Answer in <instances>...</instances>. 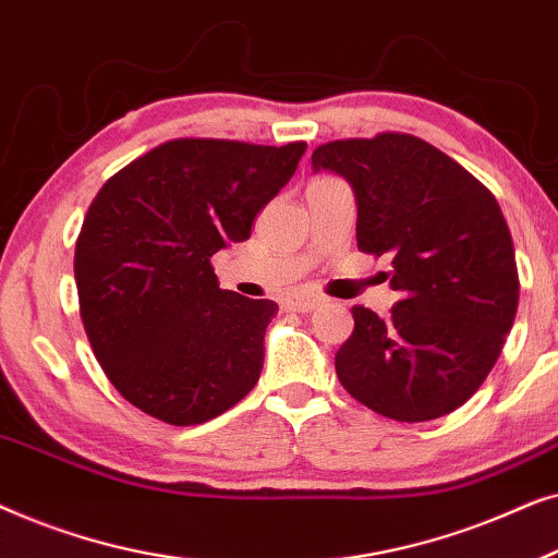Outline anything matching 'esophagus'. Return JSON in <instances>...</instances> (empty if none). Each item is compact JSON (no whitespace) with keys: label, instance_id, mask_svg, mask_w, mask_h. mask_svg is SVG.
<instances>
[{"label":"esophagus","instance_id":"obj_1","mask_svg":"<svg viewBox=\"0 0 558 558\" xmlns=\"http://www.w3.org/2000/svg\"><path fill=\"white\" fill-rule=\"evenodd\" d=\"M284 304H287L289 310H294V312H312V310L319 307V296L304 294V292H294V294L287 296Z\"/></svg>","mask_w":558,"mask_h":558}]
</instances>
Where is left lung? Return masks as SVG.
<instances>
[{
  "label": "left lung",
  "instance_id": "1",
  "mask_svg": "<svg viewBox=\"0 0 558 558\" xmlns=\"http://www.w3.org/2000/svg\"><path fill=\"white\" fill-rule=\"evenodd\" d=\"M312 167L345 178L357 201V248L391 258V315L353 307L335 355L345 391L396 422H429L483 386L518 310L515 248L495 195L418 136L335 140Z\"/></svg>",
  "mask_w": 558,
  "mask_h": 558
}]
</instances>
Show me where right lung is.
I'll return each instance as SVG.
<instances>
[{"label": "right lung", "instance_id": "add662e5", "mask_svg": "<svg viewBox=\"0 0 558 558\" xmlns=\"http://www.w3.org/2000/svg\"><path fill=\"white\" fill-rule=\"evenodd\" d=\"M304 149L172 140L98 190L75 241V287L96 361L132 407L193 426L256 386L279 307L220 289L210 256L248 239Z\"/></svg>", "mask_w": 558, "mask_h": 558}]
</instances>
